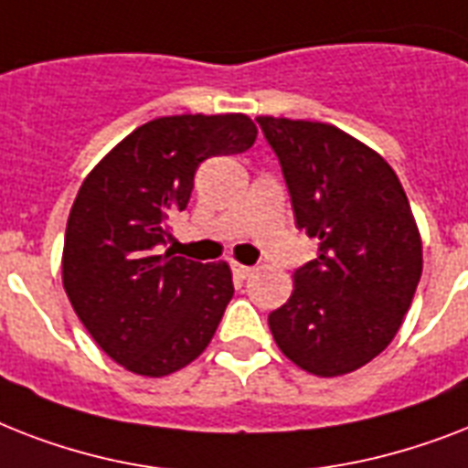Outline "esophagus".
<instances>
[{"mask_svg":"<svg viewBox=\"0 0 468 468\" xmlns=\"http://www.w3.org/2000/svg\"><path fill=\"white\" fill-rule=\"evenodd\" d=\"M230 270H233V274L238 279H245L252 274V267H248V264H240V262H230Z\"/></svg>","mask_w":468,"mask_h":468,"instance_id":"34e87169","label":"esophagus"}]
</instances>
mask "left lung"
I'll use <instances>...</instances> for the list:
<instances>
[{
    "mask_svg": "<svg viewBox=\"0 0 468 468\" xmlns=\"http://www.w3.org/2000/svg\"><path fill=\"white\" fill-rule=\"evenodd\" d=\"M257 123L282 165L296 228L320 240L270 330L301 369L340 377L399 333L422 274L420 233L391 165L364 143L315 121Z\"/></svg>",
    "mask_w": 468,
    "mask_h": 468,
    "instance_id": "1",
    "label": "left lung"
}]
</instances>
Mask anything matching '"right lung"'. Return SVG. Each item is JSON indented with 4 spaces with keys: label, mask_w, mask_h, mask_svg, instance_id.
Returning <instances> with one entry per match:
<instances>
[{
    "label": "right lung",
    "mask_w": 468,
    "mask_h": 468,
    "mask_svg": "<svg viewBox=\"0 0 468 468\" xmlns=\"http://www.w3.org/2000/svg\"><path fill=\"white\" fill-rule=\"evenodd\" d=\"M242 113L162 116L135 128L91 169L65 230L62 286L77 318L113 362L167 377L194 362L218 327L233 277L226 262L162 252L198 165L252 148Z\"/></svg>",
    "instance_id": "1"
}]
</instances>
